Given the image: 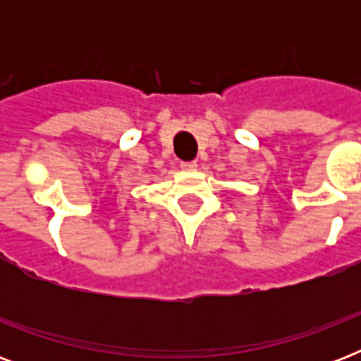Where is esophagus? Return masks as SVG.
<instances>
[{
    "label": "esophagus",
    "instance_id": "34e87169",
    "mask_svg": "<svg viewBox=\"0 0 361 361\" xmlns=\"http://www.w3.org/2000/svg\"><path fill=\"white\" fill-rule=\"evenodd\" d=\"M181 170H197V161H189V163H181Z\"/></svg>",
    "mask_w": 361,
    "mask_h": 361
}]
</instances>
